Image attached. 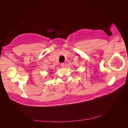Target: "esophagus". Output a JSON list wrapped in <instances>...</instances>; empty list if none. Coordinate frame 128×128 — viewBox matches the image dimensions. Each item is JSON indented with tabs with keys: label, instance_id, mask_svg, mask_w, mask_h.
Here are the masks:
<instances>
[{
	"label": "esophagus",
	"instance_id": "1",
	"mask_svg": "<svg viewBox=\"0 0 128 128\" xmlns=\"http://www.w3.org/2000/svg\"><path fill=\"white\" fill-rule=\"evenodd\" d=\"M60 65H61V67L62 68H64V63H61Z\"/></svg>",
	"mask_w": 128,
	"mask_h": 128
}]
</instances>
